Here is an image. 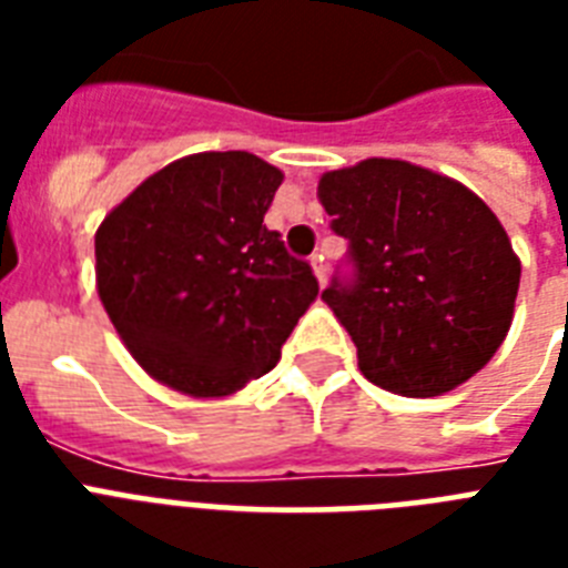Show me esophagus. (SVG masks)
<instances>
[{"mask_svg": "<svg viewBox=\"0 0 568 568\" xmlns=\"http://www.w3.org/2000/svg\"><path fill=\"white\" fill-rule=\"evenodd\" d=\"M312 271H315L321 285L327 283V262H324V253H315V256H312Z\"/></svg>", "mask_w": 568, "mask_h": 568, "instance_id": "esophagus-1", "label": "esophagus"}]
</instances>
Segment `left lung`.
<instances>
[{"mask_svg": "<svg viewBox=\"0 0 568 568\" xmlns=\"http://www.w3.org/2000/svg\"><path fill=\"white\" fill-rule=\"evenodd\" d=\"M329 230L347 241L324 301L374 386L450 392L501 347L521 265L493 209L459 182L397 159L321 176Z\"/></svg>", "mask_w": 568, "mask_h": 568, "instance_id": "obj_1", "label": "left lung"}]
</instances>
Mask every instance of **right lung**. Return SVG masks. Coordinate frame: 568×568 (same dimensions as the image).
<instances>
[{
    "label": "right lung",
    "mask_w": 568,
    "mask_h": 568,
    "mask_svg": "<svg viewBox=\"0 0 568 568\" xmlns=\"http://www.w3.org/2000/svg\"><path fill=\"white\" fill-rule=\"evenodd\" d=\"M283 173L258 155L200 153L141 182L97 232L111 324L155 379L221 397L276 365L318 280L265 212Z\"/></svg>",
    "instance_id": "obj_1"
}]
</instances>
